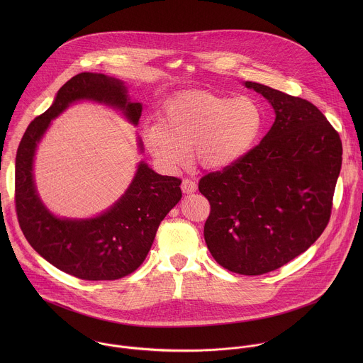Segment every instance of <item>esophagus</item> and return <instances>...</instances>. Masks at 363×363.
Returning a JSON list of instances; mask_svg holds the SVG:
<instances>
[{
	"mask_svg": "<svg viewBox=\"0 0 363 363\" xmlns=\"http://www.w3.org/2000/svg\"><path fill=\"white\" fill-rule=\"evenodd\" d=\"M197 190V183L196 182H193V180H190V179H184L183 182H182V191L184 193V194H191V193H194Z\"/></svg>",
	"mask_w": 363,
	"mask_h": 363,
	"instance_id": "esophagus-1",
	"label": "esophagus"
}]
</instances>
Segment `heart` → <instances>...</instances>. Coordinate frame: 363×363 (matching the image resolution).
I'll use <instances>...</instances> for the list:
<instances>
[{"mask_svg":"<svg viewBox=\"0 0 363 363\" xmlns=\"http://www.w3.org/2000/svg\"><path fill=\"white\" fill-rule=\"evenodd\" d=\"M264 117L249 96H226L209 91H187L169 99L159 121L144 130V143L156 160L177 167L193 159L209 170L230 167L259 141Z\"/></svg>","mask_w":363,"mask_h":363,"instance_id":"1","label":"heart"}]
</instances>
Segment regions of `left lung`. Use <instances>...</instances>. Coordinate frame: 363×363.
<instances>
[{
	"label": "left lung",
	"instance_id": "left-lung-1",
	"mask_svg": "<svg viewBox=\"0 0 363 363\" xmlns=\"http://www.w3.org/2000/svg\"><path fill=\"white\" fill-rule=\"evenodd\" d=\"M275 110L259 145L199 183L209 201L208 250L242 275L274 271L306 252L325 229L342 163L340 134L306 99L257 82Z\"/></svg>",
	"mask_w": 363,
	"mask_h": 363
}]
</instances>
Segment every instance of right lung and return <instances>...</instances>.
Wrapping results in <instances>:
<instances>
[{"label": "right lung", "mask_w": 363, "mask_h": 363, "mask_svg": "<svg viewBox=\"0 0 363 363\" xmlns=\"http://www.w3.org/2000/svg\"><path fill=\"white\" fill-rule=\"evenodd\" d=\"M79 99L111 104L123 110L133 124L138 123L143 111L141 104L130 102L121 81L104 74L81 72L65 82L52 107L29 124L18 147V222L30 246L58 269L86 281L120 279L144 262L160 220L182 199V180L160 176L141 162L125 194L102 215L85 220L55 218L38 197L33 156L52 118Z\"/></svg>", "instance_id": "1"}]
</instances>
